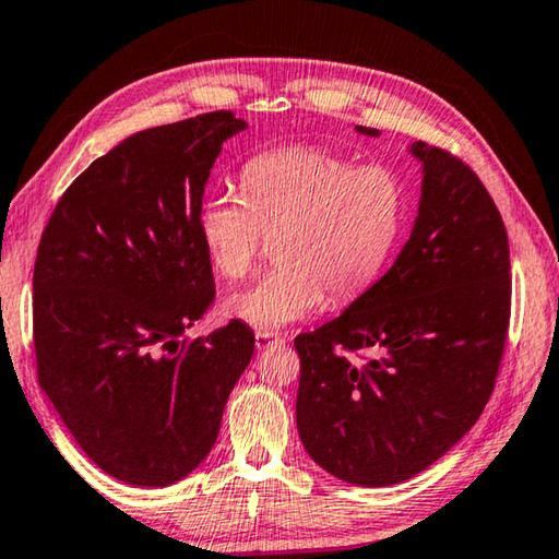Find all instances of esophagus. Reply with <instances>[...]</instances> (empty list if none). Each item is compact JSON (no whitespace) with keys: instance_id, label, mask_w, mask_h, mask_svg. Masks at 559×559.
Segmentation results:
<instances>
[{"instance_id":"34e87169","label":"esophagus","mask_w":559,"mask_h":559,"mask_svg":"<svg viewBox=\"0 0 559 559\" xmlns=\"http://www.w3.org/2000/svg\"><path fill=\"white\" fill-rule=\"evenodd\" d=\"M283 340L276 333H266V330H259L257 333V347L259 349H266L269 345H278Z\"/></svg>"}]
</instances>
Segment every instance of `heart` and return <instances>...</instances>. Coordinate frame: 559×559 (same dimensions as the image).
<instances>
[{
    "mask_svg": "<svg viewBox=\"0 0 559 559\" xmlns=\"http://www.w3.org/2000/svg\"><path fill=\"white\" fill-rule=\"evenodd\" d=\"M406 214L402 177L353 165L323 147L288 145L251 157L241 197H206L197 236L216 276L241 281L263 239L276 236L278 266L224 300V316L266 330L313 316L325 296L347 302L382 276Z\"/></svg>",
    "mask_w": 559,
    "mask_h": 559,
    "instance_id": "obj_1",
    "label": "heart"
}]
</instances>
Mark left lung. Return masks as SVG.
I'll list each match as a JSON object with an SVG mask.
<instances>
[{"mask_svg": "<svg viewBox=\"0 0 559 559\" xmlns=\"http://www.w3.org/2000/svg\"><path fill=\"white\" fill-rule=\"evenodd\" d=\"M409 153L421 163L409 241L343 316L293 343L302 447L365 488L429 468L478 421L510 320L508 234L488 189L447 150L419 140ZM357 348L371 357L353 364Z\"/></svg>", "mask_w": 559, "mask_h": 559, "instance_id": "obj_1", "label": "left lung"}]
</instances>
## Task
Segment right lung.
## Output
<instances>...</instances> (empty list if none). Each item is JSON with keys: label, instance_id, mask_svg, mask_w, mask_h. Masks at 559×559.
Instances as JSON below:
<instances>
[{"label": "right lung", "instance_id": "obj_1", "mask_svg": "<svg viewBox=\"0 0 559 559\" xmlns=\"http://www.w3.org/2000/svg\"><path fill=\"white\" fill-rule=\"evenodd\" d=\"M231 110L135 132L73 179L34 263L41 390L86 456L132 486H169L219 437L253 355L241 320L182 337L214 300L197 236Z\"/></svg>", "mask_w": 559, "mask_h": 559}]
</instances>
